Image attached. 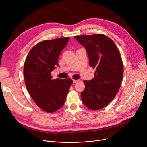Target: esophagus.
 <instances>
[{"label": "esophagus", "mask_w": 147, "mask_h": 147, "mask_svg": "<svg viewBox=\"0 0 147 147\" xmlns=\"http://www.w3.org/2000/svg\"><path fill=\"white\" fill-rule=\"evenodd\" d=\"M79 81V80H74V79L73 80V82L74 83H77V82H78Z\"/></svg>", "instance_id": "obj_1"}]
</instances>
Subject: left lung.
<instances>
[{"label":"left lung","instance_id":"1","mask_svg":"<svg viewBox=\"0 0 147 147\" xmlns=\"http://www.w3.org/2000/svg\"><path fill=\"white\" fill-rule=\"evenodd\" d=\"M85 48L95 78L84 80L85 89L81 93L83 104L92 110L103 109L117 94L123 76V65L119 51L109 37L101 34L76 36Z\"/></svg>","mask_w":147,"mask_h":147}]
</instances>
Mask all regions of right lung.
I'll list each match as a JSON object with an SVG mask.
<instances>
[{
	"label": "right lung",
	"mask_w": 147,
	"mask_h": 147,
	"mask_svg": "<svg viewBox=\"0 0 147 147\" xmlns=\"http://www.w3.org/2000/svg\"><path fill=\"white\" fill-rule=\"evenodd\" d=\"M69 37L40 42L31 49L24 65L27 89L36 105L48 113L63 106L73 83L70 79L53 80L51 72L59 67L58 58Z\"/></svg>",
	"instance_id": "1"
}]
</instances>
